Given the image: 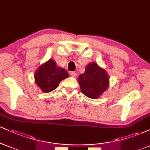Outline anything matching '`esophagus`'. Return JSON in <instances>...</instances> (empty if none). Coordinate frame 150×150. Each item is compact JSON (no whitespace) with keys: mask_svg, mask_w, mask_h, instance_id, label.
Returning <instances> with one entry per match:
<instances>
[{"mask_svg":"<svg viewBox=\"0 0 150 150\" xmlns=\"http://www.w3.org/2000/svg\"><path fill=\"white\" fill-rule=\"evenodd\" d=\"M70 75H71L72 77H77V73H75V72H71V73H70Z\"/></svg>","mask_w":150,"mask_h":150,"instance_id":"34e87169","label":"esophagus"}]
</instances>
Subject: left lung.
Segmentation results:
<instances>
[{
    "label": "left lung",
    "mask_w": 150,
    "mask_h": 150,
    "mask_svg": "<svg viewBox=\"0 0 150 150\" xmlns=\"http://www.w3.org/2000/svg\"><path fill=\"white\" fill-rule=\"evenodd\" d=\"M106 72L92 62L86 67L85 71L79 76L78 82L82 92L91 99H97L108 87Z\"/></svg>",
    "instance_id": "1"
}]
</instances>
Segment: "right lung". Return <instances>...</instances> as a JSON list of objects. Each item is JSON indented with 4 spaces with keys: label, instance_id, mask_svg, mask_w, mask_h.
I'll return each instance as SVG.
<instances>
[{
    "label": "right lung",
    "instance_id": "add662e5",
    "mask_svg": "<svg viewBox=\"0 0 150 150\" xmlns=\"http://www.w3.org/2000/svg\"><path fill=\"white\" fill-rule=\"evenodd\" d=\"M68 77L67 71L56 66V63L50 59L41 65L34 75L35 82L44 92H50L59 85L61 80Z\"/></svg>",
    "mask_w": 150,
    "mask_h": 150
}]
</instances>
